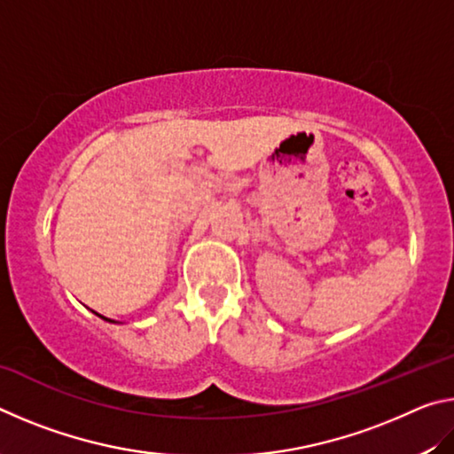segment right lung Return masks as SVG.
Instances as JSON below:
<instances>
[{
  "mask_svg": "<svg viewBox=\"0 0 454 454\" xmlns=\"http://www.w3.org/2000/svg\"><path fill=\"white\" fill-rule=\"evenodd\" d=\"M98 317H99V314H98ZM102 318H104V317H102ZM104 320H107V318H104ZM110 322H112V320H110Z\"/></svg>",
  "mask_w": 454,
  "mask_h": 454,
  "instance_id": "obj_1",
  "label": "right lung"
}]
</instances>
